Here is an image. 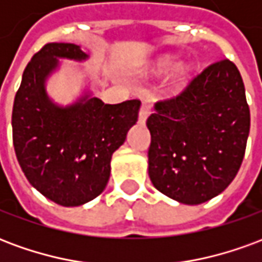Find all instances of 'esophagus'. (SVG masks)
<instances>
[{
	"label": "esophagus",
	"mask_w": 262,
	"mask_h": 262,
	"mask_svg": "<svg viewBox=\"0 0 262 262\" xmlns=\"http://www.w3.org/2000/svg\"><path fill=\"white\" fill-rule=\"evenodd\" d=\"M150 114H151V103L148 102V101H143L142 106H140V111H139V120H140L142 123H144Z\"/></svg>",
	"instance_id": "34e87169"
}]
</instances>
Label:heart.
<instances>
[{"mask_svg": "<svg viewBox=\"0 0 262 262\" xmlns=\"http://www.w3.org/2000/svg\"><path fill=\"white\" fill-rule=\"evenodd\" d=\"M177 66V61L172 59H165L164 61H161V64H160V71H170Z\"/></svg>", "mask_w": 262, "mask_h": 262, "instance_id": "heart-1", "label": "heart"}]
</instances>
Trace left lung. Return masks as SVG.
I'll return each mask as SVG.
<instances>
[{"mask_svg":"<svg viewBox=\"0 0 262 262\" xmlns=\"http://www.w3.org/2000/svg\"><path fill=\"white\" fill-rule=\"evenodd\" d=\"M154 108L146 122L154 187L185 205L223 192L240 170L250 132V108L236 64L214 61Z\"/></svg>","mask_w":262,"mask_h":262,"instance_id":"obj_1","label":"left lung"}]
</instances>
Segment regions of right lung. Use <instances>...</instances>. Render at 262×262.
Returning <instances> with one entry per match:
<instances>
[{"label":"right lung","instance_id":"right-lung-1","mask_svg":"<svg viewBox=\"0 0 262 262\" xmlns=\"http://www.w3.org/2000/svg\"><path fill=\"white\" fill-rule=\"evenodd\" d=\"M57 57L86 59L74 43H48L26 66L12 108V140L33 187L61 206H80L108 184L111 157L137 122L140 101L103 103L85 97L69 108L49 99L45 80Z\"/></svg>","mask_w":262,"mask_h":262}]
</instances>
